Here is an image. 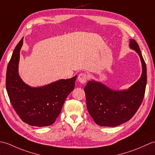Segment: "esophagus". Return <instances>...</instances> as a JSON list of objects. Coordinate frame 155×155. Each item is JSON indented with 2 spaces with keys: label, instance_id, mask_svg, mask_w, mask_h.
I'll list each match as a JSON object with an SVG mask.
<instances>
[{
  "label": "esophagus",
  "instance_id": "34e87169",
  "mask_svg": "<svg viewBox=\"0 0 155 155\" xmlns=\"http://www.w3.org/2000/svg\"><path fill=\"white\" fill-rule=\"evenodd\" d=\"M88 75L85 73H81L78 77V81H79L82 84H84L86 83L88 80Z\"/></svg>",
  "mask_w": 155,
  "mask_h": 155
}]
</instances>
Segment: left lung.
I'll list each match as a JSON object with an SVG mask.
<instances>
[{
    "mask_svg": "<svg viewBox=\"0 0 155 155\" xmlns=\"http://www.w3.org/2000/svg\"><path fill=\"white\" fill-rule=\"evenodd\" d=\"M129 45L139 54L143 67L140 78L132 87L125 91H113L103 84L89 81L84 88L88 113L100 126L116 127L126 123L137 113L143 102L147 66L136 41L130 39Z\"/></svg>",
    "mask_w": 155,
    "mask_h": 155,
    "instance_id": "left-lung-1",
    "label": "left lung"
}]
</instances>
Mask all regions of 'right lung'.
<instances>
[{"mask_svg": "<svg viewBox=\"0 0 155 155\" xmlns=\"http://www.w3.org/2000/svg\"><path fill=\"white\" fill-rule=\"evenodd\" d=\"M22 43L23 38L16 46L6 70V88L9 99L25 123L34 127L50 126L60 114L67 96L73 91L77 76L44 87H29L21 80L18 72Z\"/></svg>", "mask_w": 155, "mask_h": 155, "instance_id": "add662e5", "label": "right lung"}]
</instances>
